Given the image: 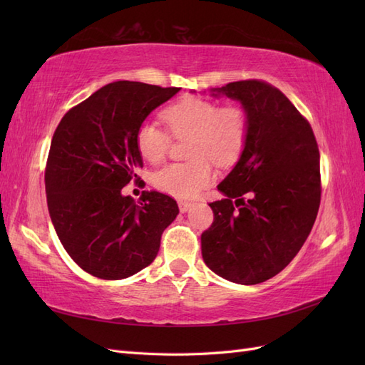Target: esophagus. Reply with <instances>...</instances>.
I'll list each match as a JSON object with an SVG mask.
<instances>
[{"instance_id":"esophagus-1","label":"esophagus","mask_w":365,"mask_h":365,"mask_svg":"<svg viewBox=\"0 0 365 365\" xmlns=\"http://www.w3.org/2000/svg\"><path fill=\"white\" fill-rule=\"evenodd\" d=\"M193 204L192 202H189V201H182V200H180L178 201V207H180V210L182 213H185V212H189V208L192 207Z\"/></svg>"}]
</instances>
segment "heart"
Listing matches in <instances>:
<instances>
[{
	"mask_svg": "<svg viewBox=\"0 0 365 365\" xmlns=\"http://www.w3.org/2000/svg\"><path fill=\"white\" fill-rule=\"evenodd\" d=\"M163 118L175 137L189 138L187 163H170L157 170L152 182L158 190L176 196H196L215 180L212 160L231 165L245 148L248 121L239 105L217 106L200 97H182L164 109ZM168 132L152 121L138 128L137 148L149 163H160L169 149Z\"/></svg>",
	"mask_w": 365,
	"mask_h": 365,
	"instance_id": "heart-1",
	"label": "heart"
}]
</instances>
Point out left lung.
Masks as SVG:
<instances>
[{
	"instance_id": "left-lung-1",
	"label": "left lung",
	"mask_w": 365,
	"mask_h": 365,
	"mask_svg": "<svg viewBox=\"0 0 365 365\" xmlns=\"http://www.w3.org/2000/svg\"><path fill=\"white\" fill-rule=\"evenodd\" d=\"M195 93V91H192ZM244 108L245 148L210 202L215 222L201 236L202 259L219 277L257 284L297 256L317 219L319 152L307 120L277 88L260 81L210 88Z\"/></svg>"
}]
</instances>
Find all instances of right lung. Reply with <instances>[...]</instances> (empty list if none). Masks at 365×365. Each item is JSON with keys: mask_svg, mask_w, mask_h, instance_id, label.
I'll return each instance as SVG.
<instances>
[{"mask_svg": "<svg viewBox=\"0 0 365 365\" xmlns=\"http://www.w3.org/2000/svg\"><path fill=\"white\" fill-rule=\"evenodd\" d=\"M181 88L109 83L63 115L51 140L46 192L56 235L88 274L121 280L155 260L163 231L180 208L170 196L121 189L143 168L137 132Z\"/></svg>", "mask_w": 365, "mask_h": 365, "instance_id": "right-lung-1", "label": "right lung"}]
</instances>
